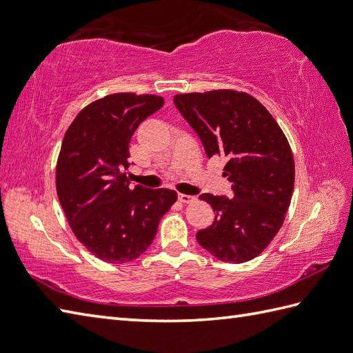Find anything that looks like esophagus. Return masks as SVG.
<instances>
[{
  "instance_id": "obj_1",
  "label": "esophagus",
  "mask_w": 353,
  "mask_h": 353,
  "mask_svg": "<svg viewBox=\"0 0 353 353\" xmlns=\"http://www.w3.org/2000/svg\"><path fill=\"white\" fill-rule=\"evenodd\" d=\"M194 200H195V196H192V195L179 194V201H182V203H192Z\"/></svg>"
}]
</instances>
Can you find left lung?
I'll return each mask as SVG.
<instances>
[{
	"label": "left lung",
	"mask_w": 353,
	"mask_h": 353,
	"mask_svg": "<svg viewBox=\"0 0 353 353\" xmlns=\"http://www.w3.org/2000/svg\"><path fill=\"white\" fill-rule=\"evenodd\" d=\"M174 105L200 137L208 158L223 157L234 196L201 194L215 212L196 242L227 263L263 251L284 223L294 186L288 138L256 97L236 90L176 94Z\"/></svg>",
	"instance_id": "1"
}]
</instances>
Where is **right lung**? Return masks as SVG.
Here are the masks:
<instances>
[{
  "label": "right lung",
  "instance_id": "1",
  "mask_svg": "<svg viewBox=\"0 0 353 353\" xmlns=\"http://www.w3.org/2000/svg\"><path fill=\"white\" fill-rule=\"evenodd\" d=\"M154 94L116 93L72 121L57 161V195L73 234L108 263H128L150 247L176 191L129 186V143L139 123L162 108Z\"/></svg>",
  "mask_w": 353,
  "mask_h": 353
}]
</instances>
